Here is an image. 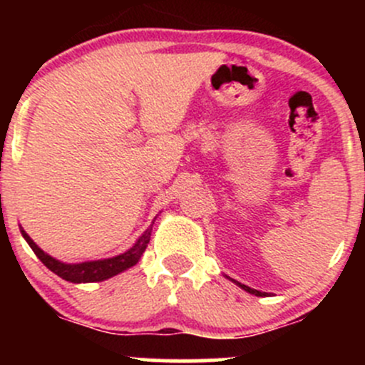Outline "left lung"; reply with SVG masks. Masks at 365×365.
<instances>
[{
  "label": "left lung",
  "mask_w": 365,
  "mask_h": 365,
  "mask_svg": "<svg viewBox=\"0 0 365 365\" xmlns=\"http://www.w3.org/2000/svg\"><path fill=\"white\" fill-rule=\"evenodd\" d=\"M238 287H242L244 288L245 292H249V293H252V295H255V297H262V295H266V293H262V292H259V290H254V288H250V287H247V284H242V283H238V282H235Z\"/></svg>",
  "instance_id": "left-lung-1"
}]
</instances>
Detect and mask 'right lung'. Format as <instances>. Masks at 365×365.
<instances>
[{"label":"right lung","instance_id":"right-lung-1","mask_svg":"<svg viewBox=\"0 0 365 365\" xmlns=\"http://www.w3.org/2000/svg\"><path fill=\"white\" fill-rule=\"evenodd\" d=\"M150 232H153V225L142 233V237L135 242V245H133L132 249H128L125 254H120L111 259H103V261H92L82 264H65L56 261L51 255L44 254V250H41L24 230L22 235L25 240H27V244L31 245V249L34 250V254L41 259V262H43L48 269H51L54 274H58L60 278L66 279V282L70 283H92L111 278V276L118 274L121 271L132 267L133 264L139 262L142 252H144L150 240Z\"/></svg>","mask_w":365,"mask_h":365}]
</instances>
